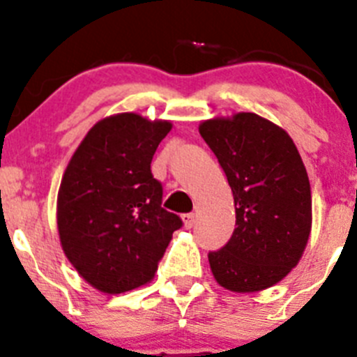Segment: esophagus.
Here are the masks:
<instances>
[{
	"label": "esophagus",
	"instance_id": "obj_1",
	"mask_svg": "<svg viewBox=\"0 0 357 357\" xmlns=\"http://www.w3.org/2000/svg\"><path fill=\"white\" fill-rule=\"evenodd\" d=\"M185 228H192L195 225V214H183L181 216Z\"/></svg>",
	"mask_w": 357,
	"mask_h": 357
}]
</instances>
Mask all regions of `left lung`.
<instances>
[{
	"instance_id": "8db88e82",
	"label": "left lung",
	"mask_w": 357,
	"mask_h": 357,
	"mask_svg": "<svg viewBox=\"0 0 357 357\" xmlns=\"http://www.w3.org/2000/svg\"><path fill=\"white\" fill-rule=\"evenodd\" d=\"M234 193L235 230L209 252L214 279L234 293L278 284L298 265L312 228L305 165L282 127L256 113L216 116L199 126Z\"/></svg>"
}]
</instances>
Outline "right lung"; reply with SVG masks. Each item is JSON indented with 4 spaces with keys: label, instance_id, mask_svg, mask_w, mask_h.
I'll return each instance as SVG.
<instances>
[{
    "label": "right lung",
    "instance_id": "1",
    "mask_svg": "<svg viewBox=\"0 0 357 357\" xmlns=\"http://www.w3.org/2000/svg\"><path fill=\"white\" fill-rule=\"evenodd\" d=\"M172 129L137 113L106 116L73 153L57 193L62 251L92 288L130 291L155 278L178 214L162 209L151 158Z\"/></svg>",
    "mask_w": 357,
    "mask_h": 357
}]
</instances>
